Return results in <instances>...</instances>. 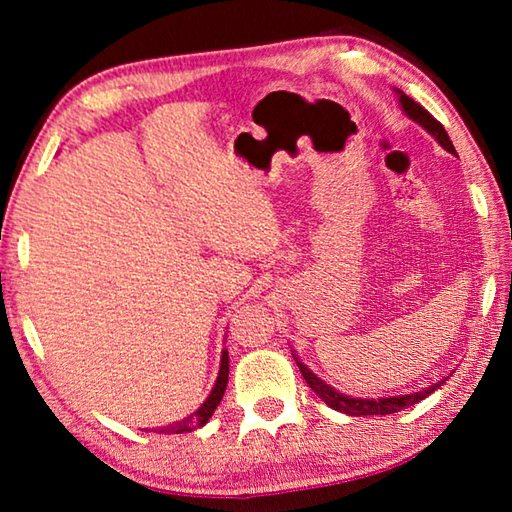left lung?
<instances>
[{
	"label": "left lung",
	"instance_id": "obj_1",
	"mask_svg": "<svg viewBox=\"0 0 512 512\" xmlns=\"http://www.w3.org/2000/svg\"><path fill=\"white\" fill-rule=\"evenodd\" d=\"M395 94L397 99H400V106L404 110V115L409 117L411 121H415V124L422 126L424 131H427L433 140H436L440 146H443L445 151H449L452 155H456V149L452 140H449L447 131L443 128V124H440L438 119H433L427 110H424L420 103H415L411 97H406V94L402 90L395 88ZM293 359H296L298 368L302 372V377H305V381L309 384L311 391H314L320 400H323L329 409L339 411V413H345V415H388V413H397L406 409V406H413L418 404L420 400H424V397H429L433 391H438L440 386L445 384V379L436 381V384H431L429 388H422V391L418 393H406V395H388V397H352V395H345L341 391H336L334 386H329L327 381L320 379L314 370H309L305 363H302L298 359L296 350H291Z\"/></svg>",
	"mask_w": 512,
	"mask_h": 512
}]
</instances>
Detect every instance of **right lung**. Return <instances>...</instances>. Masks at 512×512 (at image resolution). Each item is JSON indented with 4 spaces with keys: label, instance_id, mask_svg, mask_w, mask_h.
Wrapping results in <instances>:
<instances>
[{
    "label": "right lung",
    "instance_id": "add662e5",
    "mask_svg": "<svg viewBox=\"0 0 512 512\" xmlns=\"http://www.w3.org/2000/svg\"><path fill=\"white\" fill-rule=\"evenodd\" d=\"M228 372H230V357H228V350H221V363H219V377H216L214 386L210 395L205 397V402L198 406L194 413H189L187 418L183 420H176L171 424H164V427H155V433H189L198 427H203L207 424V420L212 418L216 406L221 404V397L225 393V386H228ZM149 431V429H146Z\"/></svg>",
    "mask_w": 512,
    "mask_h": 512
}]
</instances>
